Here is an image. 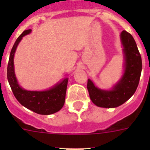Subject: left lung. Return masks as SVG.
<instances>
[{
	"label": "left lung",
	"mask_w": 150,
	"mask_h": 150,
	"mask_svg": "<svg viewBox=\"0 0 150 150\" xmlns=\"http://www.w3.org/2000/svg\"><path fill=\"white\" fill-rule=\"evenodd\" d=\"M121 40L123 46L124 73L122 77L110 90H104L95 86L88 79L87 89L92 102L97 107L114 108L119 107L135 93L139 82L142 64L141 55L132 36L128 32L122 31Z\"/></svg>",
	"instance_id": "8db88e82"
}]
</instances>
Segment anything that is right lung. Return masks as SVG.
Instances as JSON below:
<instances>
[{"mask_svg":"<svg viewBox=\"0 0 150 150\" xmlns=\"http://www.w3.org/2000/svg\"><path fill=\"white\" fill-rule=\"evenodd\" d=\"M31 29L25 30L15 41L10 54L7 75L13 94L18 102L27 109L36 114L49 115L59 111L65 101V94L68 79L64 78L50 89L43 91H30L20 86L17 81L14 68V56L18 43L23 36L31 33Z\"/></svg>","mask_w":150,"mask_h":150,"instance_id":"obj_1","label":"right lung"}]
</instances>
